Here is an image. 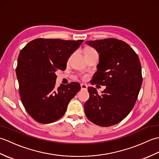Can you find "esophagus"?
I'll list each match as a JSON object with an SVG mask.
<instances>
[{
	"label": "esophagus",
	"instance_id": "1",
	"mask_svg": "<svg viewBox=\"0 0 159 159\" xmlns=\"http://www.w3.org/2000/svg\"><path fill=\"white\" fill-rule=\"evenodd\" d=\"M80 87H81V89L83 90H87V85H85V84L82 83L81 85H80Z\"/></svg>",
	"mask_w": 159,
	"mask_h": 159
}]
</instances>
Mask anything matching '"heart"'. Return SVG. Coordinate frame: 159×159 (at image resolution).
Returning a JSON list of instances; mask_svg holds the SVG:
<instances>
[{
	"mask_svg": "<svg viewBox=\"0 0 159 159\" xmlns=\"http://www.w3.org/2000/svg\"><path fill=\"white\" fill-rule=\"evenodd\" d=\"M96 51L95 50L92 48H87L85 50V55H87V54H90V53H93V52H96ZM87 78V76L86 74H84V75L82 76V79H86Z\"/></svg>",
	"mask_w": 159,
	"mask_h": 159,
	"instance_id": "obj_1",
	"label": "heart"
}]
</instances>
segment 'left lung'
Masks as SVG:
<instances>
[{"label": "left lung", "instance_id": "1", "mask_svg": "<svg viewBox=\"0 0 159 159\" xmlns=\"http://www.w3.org/2000/svg\"><path fill=\"white\" fill-rule=\"evenodd\" d=\"M85 43L100 54L98 71L91 83L106 86L101 95L95 88L88 87L89 98L84 105L86 117L98 126H113L129 114L137 101L143 80L139 57L120 39L107 38Z\"/></svg>", "mask_w": 159, "mask_h": 159}]
</instances>
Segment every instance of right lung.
<instances>
[{"label":"right lung","mask_w":159,"mask_h":159,"mask_svg":"<svg viewBox=\"0 0 159 159\" xmlns=\"http://www.w3.org/2000/svg\"><path fill=\"white\" fill-rule=\"evenodd\" d=\"M83 42L38 38L20 51L16 67L20 98L29 116L38 122L49 124L59 120L80 91L76 82L58 88L55 84L56 73L66 70L67 59Z\"/></svg>","instance_id":"1"}]
</instances>
